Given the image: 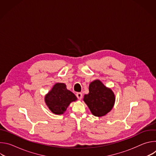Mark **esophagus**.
Masks as SVG:
<instances>
[{"instance_id":"esophagus-1","label":"esophagus","mask_w":156,"mask_h":156,"mask_svg":"<svg viewBox=\"0 0 156 156\" xmlns=\"http://www.w3.org/2000/svg\"><path fill=\"white\" fill-rule=\"evenodd\" d=\"M76 97H77V98L78 99H80V100H81V98H82V93H76Z\"/></svg>"}]
</instances>
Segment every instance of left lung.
Returning <instances> with one entry per match:
<instances>
[{"mask_svg":"<svg viewBox=\"0 0 156 156\" xmlns=\"http://www.w3.org/2000/svg\"><path fill=\"white\" fill-rule=\"evenodd\" d=\"M83 101L93 115L102 117L112 109L115 98L114 93L99 80L91 82L89 86V94L84 96Z\"/></svg>","mask_w":156,"mask_h":156,"instance_id":"obj_1","label":"left lung"}]
</instances>
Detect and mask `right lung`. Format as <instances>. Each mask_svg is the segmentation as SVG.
Wrapping results in <instances>:
<instances>
[{
    "mask_svg": "<svg viewBox=\"0 0 156 156\" xmlns=\"http://www.w3.org/2000/svg\"><path fill=\"white\" fill-rule=\"evenodd\" d=\"M77 100L76 96L66 89L65 84L57 83L46 95L45 102L51 112L63 114L72 102Z\"/></svg>",
    "mask_w": 156,
    "mask_h": 156,
    "instance_id": "obj_1",
    "label": "right lung"
}]
</instances>
